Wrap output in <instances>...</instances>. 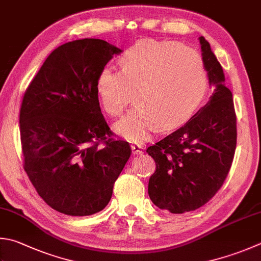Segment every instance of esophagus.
<instances>
[{
    "instance_id": "34e87169",
    "label": "esophagus",
    "mask_w": 261,
    "mask_h": 261,
    "mask_svg": "<svg viewBox=\"0 0 261 261\" xmlns=\"http://www.w3.org/2000/svg\"><path fill=\"white\" fill-rule=\"evenodd\" d=\"M132 152H133V154H141L142 153V152H143V151H142V149H143V147H142L141 145H139V144H133L132 146Z\"/></svg>"
}]
</instances>
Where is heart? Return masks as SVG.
I'll return each mask as SVG.
<instances>
[{
  "label": "heart",
  "mask_w": 261,
  "mask_h": 261,
  "mask_svg": "<svg viewBox=\"0 0 261 261\" xmlns=\"http://www.w3.org/2000/svg\"><path fill=\"white\" fill-rule=\"evenodd\" d=\"M119 66L120 71L103 68L95 88L111 117L122 114L134 92L136 106L115 125L118 134L132 142H144L156 127L169 130L183 125L207 95L202 59L183 44L144 39L125 51Z\"/></svg>",
  "instance_id": "obj_1"
}]
</instances>
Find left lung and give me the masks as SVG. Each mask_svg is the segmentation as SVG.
Segmentation results:
<instances>
[{"label": "left lung", "mask_w": 261, "mask_h": 261, "mask_svg": "<svg viewBox=\"0 0 261 261\" xmlns=\"http://www.w3.org/2000/svg\"><path fill=\"white\" fill-rule=\"evenodd\" d=\"M199 39L213 95L183 126L146 149L156 166L149 179L150 199L171 214L193 211L217 193L237 147L232 92L210 44L203 36Z\"/></svg>", "instance_id": "8db88e82"}]
</instances>
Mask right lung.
Masks as SVG:
<instances>
[{
  "mask_svg": "<svg viewBox=\"0 0 261 261\" xmlns=\"http://www.w3.org/2000/svg\"><path fill=\"white\" fill-rule=\"evenodd\" d=\"M122 51L97 38L68 42L44 61L24 92L19 124L23 168L38 195L68 216L109 203L132 149L112 139L96 78Z\"/></svg>",
  "mask_w": 261,
  "mask_h": 261,
  "instance_id": "add662e5",
  "label": "right lung"
}]
</instances>
